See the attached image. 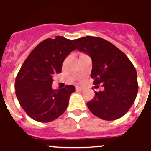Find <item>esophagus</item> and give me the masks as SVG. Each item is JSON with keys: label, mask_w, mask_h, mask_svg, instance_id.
Returning a JSON list of instances; mask_svg holds the SVG:
<instances>
[{"label": "esophagus", "mask_w": 151, "mask_h": 151, "mask_svg": "<svg viewBox=\"0 0 151 151\" xmlns=\"http://www.w3.org/2000/svg\"><path fill=\"white\" fill-rule=\"evenodd\" d=\"M76 91H83V88L77 87V88H76Z\"/></svg>", "instance_id": "1"}]
</instances>
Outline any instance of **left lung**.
<instances>
[{
  "mask_svg": "<svg viewBox=\"0 0 151 151\" xmlns=\"http://www.w3.org/2000/svg\"><path fill=\"white\" fill-rule=\"evenodd\" d=\"M78 51L92 60L91 77L102 91L87 105L92 114L104 120L118 119L130 109L138 91L137 73L129 59L118 48L99 37L86 36L72 40Z\"/></svg>",
  "mask_w": 151,
  "mask_h": 151,
  "instance_id": "8db88e82",
  "label": "left lung"
}]
</instances>
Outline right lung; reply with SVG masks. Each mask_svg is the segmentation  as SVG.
<instances>
[{
	"instance_id": "obj_1",
	"label": "right lung",
	"mask_w": 151,
	"mask_h": 151,
	"mask_svg": "<svg viewBox=\"0 0 151 151\" xmlns=\"http://www.w3.org/2000/svg\"><path fill=\"white\" fill-rule=\"evenodd\" d=\"M75 49L72 40L58 35L41 42L27 57L16 77L14 88L19 104L30 118L49 122L66 111L75 87L53 90L52 77L60 73L63 60Z\"/></svg>"
}]
</instances>
